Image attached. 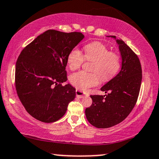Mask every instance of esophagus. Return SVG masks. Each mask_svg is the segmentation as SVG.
<instances>
[{
    "label": "esophagus",
    "mask_w": 159,
    "mask_h": 159,
    "mask_svg": "<svg viewBox=\"0 0 159 159\" xmlns=\"http://www.w3.org/2000/svg\"><path fill=\"white\" fill-rule=\"evenodd\" d=\"M75 94H76V96L79 98H83L84 97H85V94H84V92L81 91V90H78V89L76 90Z\"/></svg>",
    "instance_id": "esophagus-1"
}]
</instances>
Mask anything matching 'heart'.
Segmentation results:
<instances>
[{"mask_svg": "<svg viewBox=\"0 0 159 159\" xmlns=\"http://www.w3.org/2000/svg\"><path fill=\"white\" fill-rule=\"evenodd\" d=\"M84 57L86 60L94 61L92 71L97 73L103 81L111 78L117 73L120 68V57L114 52L109 51L103 43L93 42L86 45L84 48ZM84 57L80 50L74 48L67 56V65L71 70L81 67ZM70 81L76 89L86 90L99 84V77L96 73H89L79 71L72 74Z\"/></svg>", "mask_w": 159, "mask_h": 159, "instance_id": "1", "label": "heart"}]
</instances>
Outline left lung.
Listing matches in <instances>:
<instances>
[{"label": "left lung", "mask_w": 159, "mask_h": 159, "mask_svg": "<svg viewBox=\"0 0 159 159\" xmlns=\"http://www.w3.org/2000/svg\"><path fill=\"white\" fill-rule=\"evenodd\" d=\"M116 41L122 58L121 70L115 77L101 87L105 95H91L92 103L85 114L90 124L107 128L123 121L137 100L142 82V67L135 53L115 36H107Z\"/></svg>", "instance_id": "1"}]
</instances>
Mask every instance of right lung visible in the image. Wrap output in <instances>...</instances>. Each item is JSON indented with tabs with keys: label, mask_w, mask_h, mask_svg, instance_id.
<instances>
[{
	"label": "right lung",
	"mask_w": 159,
	"mask_h": 159,
	"mask_svg": "<svg viewBox=\"0 0 159 159\" xmlns=\"http://www.w3.org/2000/svg\"><path fill=\"white\" fill-rule=\"evenodd\" d=\"M84 38L81 32L48 30L26 46L15 67V86L22 104L30 115L53 122L65 115L75 98L65 68L70 52Z\"/></svg>",
	"instance_id": "right-lung-1"
}]
</instances>
